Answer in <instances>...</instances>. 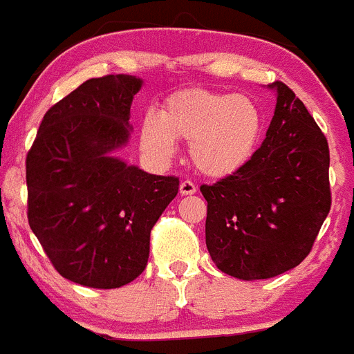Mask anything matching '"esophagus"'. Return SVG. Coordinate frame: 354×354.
I'll return each mask as SVG.
<instances>
[{
  "label": "esophagus",
  "instance_id": "34e87169",
  "mask_svg": "<svg viewBox=\"0 0 354 354\" xmlns=\"http://www.w3.org/2000/svg\"><path fill=\"white\" fill-rule=\"evenodd\" d=\"M196 192H197V188H196V185L192 183V181H188V180L181 181L180 196H192V194H196Z\"/></svg>",
  "mask_w": 354,
  "mask_h": 354
}]
</instances>
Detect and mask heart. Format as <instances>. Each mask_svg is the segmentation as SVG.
<instances>
[{
    "label": "heart",
    "instance_id": "b5f03b06",
    "mask_svg": "<svg viewBox=\"0 0 354 354\" xmlns=\"http://www.w3.org/2000/svg\"><path fill=\"white\" fill-rule=\"evenodd\" d=\"M263 132V115L253 99L203 88L171 95L160 117L143 118L141 148L158 162L176 153V140L190 141L194 166L211 178L232 176L252 160Z\"/></svg>",
    "mask_w": 354,
    "mask_h": 354
}]
</instances>
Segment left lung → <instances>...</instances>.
Returning <instances> with one entry per match:
<instances>
[{
  "label": "left lung",
  "instance_id": "left-lung-1",
  "mask_svg": "<svg viewBox=\"0 0 354 354\" xmlns=\"http://www.w3.org/2000/svg\"><path fill=\"white\" fill-rule=\"evenodd\" d=\"M266 140L232 176L203 185L206 246L222 272L255 281L299 266L330 211L328 143L283 82Z\"/></svg>",
  "mask_w": 354,
  "mask_h": 354
}]
</instances>
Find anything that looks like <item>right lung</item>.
I'll return each mask as SVG.
<instances>
[{"instance_id": "add662e5", "label": "right lung", "mask_w": 354, "mask_h": 354, "mask_svg": "<svg viewBox=\"0 0 354 354\" xmlns=\"http://www.w3.org/2000/svg\"><path fill=\"white\" fill-rule=\"evenodd\" d=\"M141 87L131 75L82 84L45 113L26 160L29 227L55 270L88 288H120L143 272L151 229L180 188L115 155Z\"/></svg>"}]
</instances>
